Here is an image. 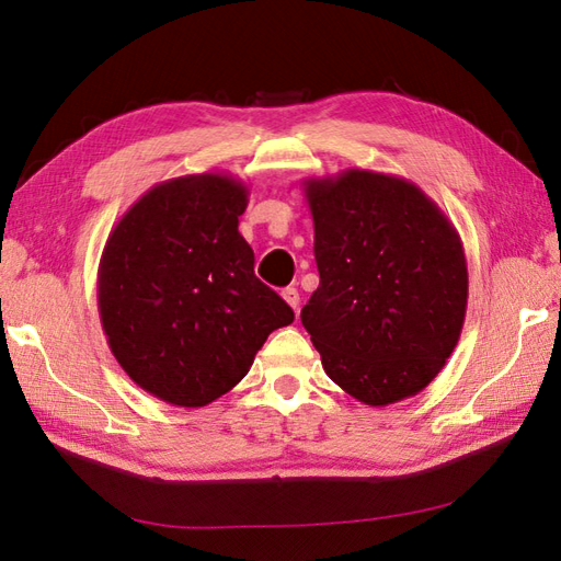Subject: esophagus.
<instances>
[{"instance_id":"esophagus-1","label":"esophagus","mask_w":561,"mask_h":561,"mask_svg":"<svg viewBox=\"0 0 561 561\" xmlns=\"http://www.w3.org/2000/svg\"><path fill=\"white\" fill-rule=\"evenodd\" d=\"M283 295V299L290 304L293 309H297L299 307V293H297V287H285V290L280 293Z\"/></svg>"}]
</instances>
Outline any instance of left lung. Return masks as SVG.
I'll list each match as a JSON object with an SVG mask.
<instances>
[{"mask_svg":"<svg viewBox=\"0 0 561 561\" xmlns=\"http://www.w3.org/2000/svg\"><path fill=\"white\" fill-rule=\"evenodd\" d=\"M301 184L320 274L301 325L322 369L369 407L421 393L463 330L461 236L433 198L398 175L348 168Z\"/></svg>","mask_w":561,"mask_h":561,"instance_id":"1","label":"left lung"}]
</instances>
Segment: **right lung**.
Returning a JSON list of instances; mask_svg holds the SVG:
<instances>
[{"instance_id": "add662e5", "label": "right lung", "mask_w": 561, "mask_h": 561, "mask_svg": "<svg viewBox=\"0 0 561 561\" xmlns=\"http://www.w3.org/2000/svg\"><path fill=\"white\" fill-rule=\"evenodd\" d=\"M248 186L227 173L165 180L118 219L98 266L116 363L154 398L206 407L239 383L293 309L254 276L239 231Z\"/></svg>"}]
</instances>
